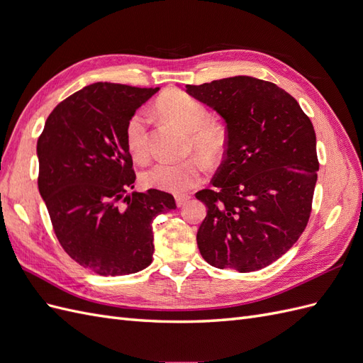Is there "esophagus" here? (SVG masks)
I'll return each mask as SVG.
<instances>
[{
    "instance_id": "esophagus-1",
    "label": "esophagus",
    "mask_w": 363,
    "mask_h": 363,
    "mask_svg": "<svg viewBox=\"0 0 363 363\" xmlns=\"http://www.w3.org/2000/svg\"><path fill=\"white\" fill-rule=\"evenodd\" d=\"M189 199H191L189 195H177V196H175V203H177L179 207H183L186 203L189 201Z\"/></svg>"
}]
</instances>
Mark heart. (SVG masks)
Here are the masks:
<instances>
[{
    "mask_svg": "<svg viewBox=\"0 0 363 363\" xmlns=\"http://www.w3.org/2000/svg\"><path fill=\"white\" fill-rule=\"evenodd\" d=\"M157 112L188 133V148L206 160H215L223 155L225 135L223 128L211 121L207 107L196 98L171 91L156 104ZM148 116L144 111H136L125 124V144L136 162L148 157ZM204 163L192 156L180 162H157L142 175L145 188L169 194H183L195 188L203 180Z\"/></svg>",
    "mask_w": 363,
    "mask_h": 363,
    "instance_id": "1",
    "label": "heart"
}]
</instances>
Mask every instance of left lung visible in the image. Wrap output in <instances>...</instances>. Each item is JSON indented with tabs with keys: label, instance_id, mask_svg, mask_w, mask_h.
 <instances>
[{
	"label": "left lung",
	"instance_id": "left-lung-1",
	"mask_svg": "<svg viewBox=\"0 0 363 363\" xmlns=\"http://www.w3.org/2000/svg\"><path fill=\"white\" fill-rule=\"evenodd\" d=\"M186 92L225 121L227 140L196 233L203 259L219 269L257 271L286 252L304 232L320 168L315 130L281 87L238 75Z\"/></svg>",
	"mask_w": 363,
	"mask_h": 363
}]
</instances>
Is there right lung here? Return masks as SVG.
I'll list each match as a JSON object with an SVG mask.
<instances>
[{
    "mask_svg": "<svg viewBox=\"0 0 363 363\" xmlns=\"http://www.w3.org/2000/svg\"><path fill=\"white\" fill-rule=\"evenodd\" d=\"M159 87L94 83L50 113L38 139V186L62 248L100 276L152 262V221L174 211L171 194L131 192L136 174L125 124Z\"/></svg>",
    "mask_w": 363,
    "mask_h": 363,
    "instance_id": "right-lung-1",
    "label": "right lung"
}]
</instances>
